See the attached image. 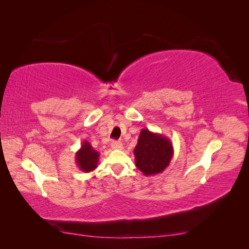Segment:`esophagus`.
Returning <instances> with one entry per match:
<instances>
[{"mask_svg": "<svg viewBox=\"0 0 249 249\" xmlns=\"http://www.w3.org/2000/svg\"><path fill=\"white\" fill-rule=\"evenodd\" d=\"M111 147H112L113 150H122L123 144H122V142L120 141H113L112 143H111Z\"/></svg>", "mask_w": 249, "mask_h": 249, "instance_id": "34e87169", "label": "esophagus"}]
</instances>
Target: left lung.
<instances>
[{"label":"left lung","mask_w":249,"mask_h":249,"mask_svg":"<svg viewBox=\"0 0 249 249\" xmlns=\"http://www.w3.org/2000/svg\"><path fill=\"white\" fill-rule=\"evenodd\" d=\"M173 145L170 139L149 129H141L134 154L136 167L145 177L161 173L173 157Z\"/></svg>","instance_id":"8db88e82"}]
</instances>
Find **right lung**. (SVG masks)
<instances>
[{
  "label": "right lung",
  "mask_w": 249,
  "mask_h": 249,
  "mask_svg": "<svg viewBox=\"0 0 249 249\" xmlns=\"http://www.w3.org/2000/svg\"><path fill=\"white\" fill-rule=\"evenodd\" d=\"M99 160V152H97L89 142L84 140L81 147L76 152L75 160L78 168L83 172H91L97 168Z\"/></svg>",
  "instance_id": "add662e5"
}]
</instances>
